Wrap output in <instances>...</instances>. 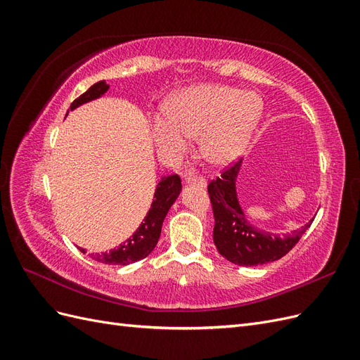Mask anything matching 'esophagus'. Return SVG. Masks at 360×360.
I'll return each mask as SVG.
<instances>
[{
  "instance_id": "esophagus-1",
  "label": "esophagus",
  "mask_w": 360,
  "mask_h": 360,
  "mask_svg": "<svg viewBox=\"0 0 360 360\" xmlns=\"http://www.w3.org/2000/svg\"><path fill=\"white\" fill-rule=\"evenodd\" d=\"M183 179H184V183H186V184H198L200 188H205L207 186L205 179L198 177L197 174H193V172H186V174H184Z\"/></svg>"
}]
</instances>
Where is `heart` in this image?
Segmentation results:
<instances>
[{"instance_id": "1", "label": "heart", "mask_w": 360, "mask_h": 360, "mask_svg": "<svg viewBox=\"0 0 360 360\" xmlns=\"http://www.w3.org/2000/svg\"><path fill=\"white\" fill-rule=\"evenodd\" d=\"M263 115V101L254 91L222 84L192 85L172 97L168 114L151 122L162 155L177 158L200 137L202 158L214 167H226L240 158Z\"/></svg>"}]
</instances>
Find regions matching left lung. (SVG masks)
<instances>
[{"mask_svg": "<svg viewBox=\"0 0 360 360\" xmlns=\"http://www.w3.org/2000/svg\"><path fill=\"white\" fill-rule=\"evenodd\" d=\"M240 168L242 160H238L225 169L221 177L212 180L207 188L214 214L213 242L219 254L234 264H267L282 258L296 246L314 217L291 234L279 236L258 230L248 221L237 198L236 181Z\"/></svg>", "mask_w": 360, "mask_h": 360, "instance_id": "left-lung-1", "label": "left lung"}]
</instances>
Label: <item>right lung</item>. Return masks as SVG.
I'll return each instance as SVG.
<instances>
[{
    "mask_svg": "<svg viewBox=\"0 0 360 360\" xmlns=\"http://www.w3.org/2000/svg\"><path fill=\"white\" fill-rule=\"evenodd\" d=\"M108 89H110V85H108L105 81L96 82L84 94H81L78 99H75L72 102L70 110L73 111L86 102L99 99L101 96H103L108 91ZM180 192H181V180L177 174L168 177H162L155 191V197H153L155 200L151 202V207L147 216L144 217V221L138 226V230L130 236L126 242L120 243L118 248L102 254H91V258L99 261V263L114 264V266L115 264L127 266L130 263H135V261L146 258L158 245L163 219H165L171 205L176 202ZM81 250L85 252L84 249Z\"/></svg>",
    "mask_w": 360,
    "mask_h": 360,
    "instance_id": "add662e5",
    "label": "right lung"
}]
</instances>
